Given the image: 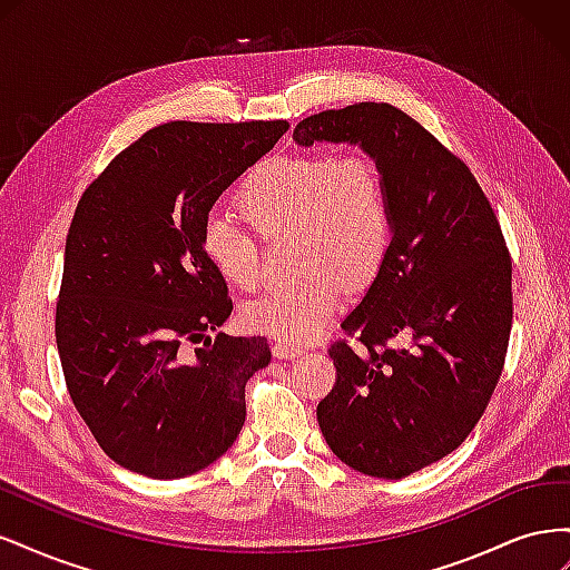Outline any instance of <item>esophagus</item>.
Wrapping results in <instances>:
<instances>
[{"instance_id": "obj_1", "label": "esophagus", "mask_w": 570, "mask_h": 570, "mask_svg": "<svg viewBox=\"0 0 570 570\" xmlns=\"http://www.w3.org/2000/svg\"><path fill=\"white\" fill-rule=\"evenodd\" d=\"M271 350H273L275 358H283V361H292L302 354L299 347H292V344H287V342H275Z\"/></svg>"}]
</instances>
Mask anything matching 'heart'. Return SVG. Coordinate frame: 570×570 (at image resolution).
<instances>
[{
	"label": "heart",
	"mask_w": 570,
	"mask_h": 570,
	"mask_svg": "<svg viewBox=\"0 0 570 570\" xmlns=\"http://www.w3.org/2000/svg\"><path fill=\"white\" fill-rule=\"evenodd\" d=\"M235 209L264 239L297 237L299 271L312 278L264 292L239 314L247 331L292 344L323 335L347 299V283L368 285L392 243L387 178L371 154L356 149L264 159L239 183ZM202 254L230 287L256 285L254 239L226 218L204 220Z\"/></svg>",
	"instance_id": "heart-1"
}]
</instances>
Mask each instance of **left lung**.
Segmentation results:
<instances>
[{
  "instance_id": "obj_1",
  "label": "left lung",
  "mask_w": 570,
  "mask_h": 570,
  "mask_svg": "<svg viewBox=\"0 0 570 570\" xmlns=\"http://www.w3.org/2000/svg\"><path fill=\"white\" fill-rule=\"evenodd\" d=\"M292 140L354 145L387 178L392 243L342 321L358 347H331L337 383L316 416L342 463L400 480L469 438L502 375L513 316L504 235L469 166L402 109L321 111Z\"/></svg>"
}]
</instances>
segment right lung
Returning a JSON list of instances; mask_svg holds the SVG:
<instances>
[{"label":"right lung","mask_w":570,"mask_h":570,"mask_svg":"<svg viewBox=\"0 0 570 570\" xmlns=\"http://www.w3.org/2000/svg\"><path fill=\"white\" fill-rule=\"evenodd\" d=\"M287 120L147 130L78 202L66 235L57 347L68 394L118 465L154 480L199 473L245 425L266 337L216 333L228 285L202 254L216 199L287 132ZM195 341V353L184 347Z\"/></svg>","instance_id":"add662e5"}]
</instances>
